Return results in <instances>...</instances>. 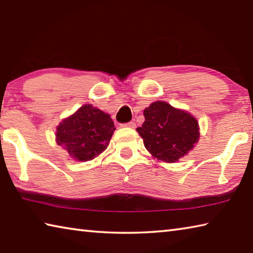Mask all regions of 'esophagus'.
<instances>
[{
  "instance_id": "34e87169",
  "label": "esophagus",
  "mask_w": 253,
  "mask_h": 253,
  "mask_svg": "<svg viewBox=\"0 0 253 253\" xmlns=\"http://www.w3.org/2000/svg\"><path fill=\"white\" fill-rule=\"evenodd\" d=\"M123 126L124 127H129V128H135L136 127V124H135V122H129V123H127V124H124Z\"/></svg>"
}]
</instances>
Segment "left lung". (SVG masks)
<instances>
[{"label": "left lung", "mask_w": 253, "mask_h": 253, "mask_svg": "<svg viewBox=\"0 0 253 253\" xmlns=\"http://www.w3.org/2000/svg\"><path fill=\"white\" fill-rule=\"evenodd\" d=\"M144 116V124L136 130L146 149L160 162H179L199 140L198 122L183 109L158 100L145 109Z\"/></svg>", "instance_id": "left-lung-1"}]
</instances>
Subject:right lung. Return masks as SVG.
Returning <instances> with one entry per match:
<instances>
[{"mask_svg": "<svg viewBox=\"0 0 253 253\" xmlns=\"http://www.w3.org/2000/svg\"><path fill=\"white\" fill-rule=\"evenodd\" d=\"M116 128L109 114L85 104L56 127V142L76 162H88L107 148Z\"/></svg>", "mask_w": 253, "mask_h": 253, "instance_id": "obj_1", "label": "right lung"}]
</instances>
